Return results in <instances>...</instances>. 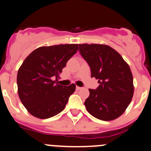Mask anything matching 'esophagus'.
<instances>
[{
  "mask_svg": "<svg viewBox=\"0 0 151 151\" xmlns=\"http://www.w3.org/2000/svg\"><path fill=\"white\" fill-rule=\"evenodd\" d=\"M76 89H77V91H79V90L81 89V88H80V87H79V86H77V87H76Z\"/></svg>",
  "mask_w": 151,
  "mask_h": 151,
  "instance_id": "34e87169",
  "label": "esophagus"
}]
</instances>
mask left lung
I'll list each match as a JSON object with an SVG mask.
<instances>
[{
    "instance_id": "left-lung-1",
    "label": "left lung",
    "mask_w": 151,
    "mask_h": 151,
    "mask_svg": "<svg viewBox=\"0 0 151 151\" xmlns=\"http://www.w3.org/2000/svg\"><path fill=\"white\" fill-rule=\"evenodd\" d=\"M79 50L91 67V77L100 84L96 90L89 89L90 96L84 103L87 111L101 121L116 119L126 111L134 95L130 67L108 45L82 44Z\"/></svg>"
}]
</instances>
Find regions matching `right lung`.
<instances>
[{
  "label": "right lung",
  "instance_id": "right-lung-1",
  "mask_svg": "<svg viewBox=\"0 0 151 151\" xmlns=\"http://www.w3.org/2000/svg\"><path fill=\"white\" fill-rule=\"evenodd\" d=\"M77 50V44L41 47L25 59L17 72V92L30 115L47 119L64 109L76 85L63 86L57 80L67 61Z\"/></svg>",
  "mask_w": 151,
  "mask_h": 151
}]
</instances>
